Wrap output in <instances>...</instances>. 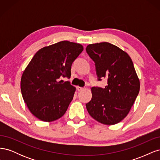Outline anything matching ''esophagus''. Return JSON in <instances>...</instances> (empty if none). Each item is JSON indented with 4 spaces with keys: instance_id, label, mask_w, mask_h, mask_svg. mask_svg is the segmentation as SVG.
<instances>
[{
    "instance_id": "1",
    "label": "esophagus",
    "mask_w": 160,
    "mask_h": 160,
    "mask_svg": "<svg viewBox=\"0 0 160 160\" xmlns=\"http://www.w3.org/2000/svg\"><path fill=\"white\" fill-rule=\"evenodd\" d=\"M77 90H78L79 91H81L82 90H83V88H81V87H79V86L77 87Z\"/></svg>"
}]
</instances>
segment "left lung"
Wrapping results in <instances>:
<instances>
[{"label":"left lung","instance_id":"8db88e82","mask_svg":"<svg viewBox=\"0 0 160 160\" xmlns=\"http://www.w3.org/2000/svg\"><path fill=\"white\" fill-rule=\"evenodd\" d=\"M86 51L95 62L98 80L108 79L105 88H91L92 98L86 104L87 109L101 123H118L128 115L139 91L132 60L126 52L107 42L90 44Z\"/></svg>","mask_w":160,"mask_h":160}]
</instances>
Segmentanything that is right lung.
Returning a JSON list of instances; mask_svg holds the SVG:
<instances>
[{
  "instance_id": "1",
  "label": "right lung",
  "mask_w": 160,
  "mask_h": 160,
  "mask_svg": "<svg viewBox=\"0 0 160 160\" xmlns=\"http://www.w3.org/2000/svg\"><path fill=\"white\" fill-rule=\"evenodd\" d=\"M83 51L79 43L63 41L38 50L22 75V98L31 113L43 122L61 118L73 98L75 88L70 78L72 62Z\"/></svg>"
}]
</instances>
